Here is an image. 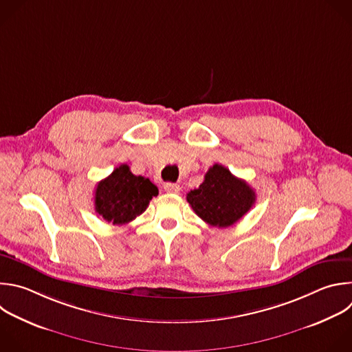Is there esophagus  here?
<instances>
[{"label":"esophagus","instance_id":"obj_1","mask_svg":"<svg viewBox=\"0 0 352 352\" xmlns=\"http://www.w3.org/2000/svg\"><path fill=\"white\" fill-rule=\"evenodd\" d=\"M164 190H166L167 193H178V192L181 190V188H179L178 184L167 182V184H164Z\"/></svg>","mask_w":352,"mask_h":352}]
</instances>
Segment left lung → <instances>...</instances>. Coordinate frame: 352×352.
<instances>
[{"label": "left lung", "mask_w": 352, "mask_h": 352, "mask_svg": "<svg viewBox=\"0 0 352 352\" xmlns=\"http://www.w3.org/2000/svg\"><path fill=\"white\" fill-rule=\"evenodd\" d=\"M186 200L204 222L226 228L238 222L253 207L256 192L226 167L214 164L199 188L188 193Z\"/></svg>", "instance_id": "obj_1"}]
</instances>
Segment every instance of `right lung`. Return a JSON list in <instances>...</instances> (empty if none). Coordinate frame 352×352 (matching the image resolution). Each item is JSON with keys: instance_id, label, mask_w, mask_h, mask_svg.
Wrapping results in <instances>:
<instances>
[{"instance_id": "add662e5", "label": "right lung", "mask_w": 352, "mask_h": 352, "mask_svg": "<svg viewBox=\"0 0 352 352\" xmlns=\"http://www.w3.org/2000/svg\"><path fill=\"white\" fill-rule=\"evenodd\" d=\"M159 189L149 178L134 175L122 164L98 182L95 188V211L113 225H124L141 215Z\"/></svg>"}]
</instances>
